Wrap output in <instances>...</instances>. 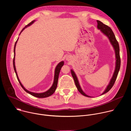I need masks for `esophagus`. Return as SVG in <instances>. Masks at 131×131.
Masks as SVG:
<instances>
[{
    "mask_svg": "<svg viewBox=\"0 0 131 131\" xmlns=\"http://www.w3.org/2000/svg\"><path fill=\"white\" fill-rule=\"evenodd\" d=\"M70 57H68V58H66V60L69 61V60H70Z\"/></svg>",
    "mask_w": 131,
    "mask_h": 131,
    "instance_id": "34e87169",
    "label": "esophagus"
}]
</instances>
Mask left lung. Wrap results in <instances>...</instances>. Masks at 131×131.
I'll use <instances>...</instances> for the list:
<instances>
[{
    "label": "left lung",
    "instance_id": "left-lung-1",
    "mask_svg": "<svg viewBox=\"0 0 131 131\" xmlns=\"http://www.w3.org/2000/svg\"><path fill=\"white\" fill-rule=\"evenodd\" d=\"M97 28L100 29L101 31L108 37L111 44L112 45V46H113L115 51L116 59V67H115V70L114 73L113 74V77H112V78L111 79L110 82H109V84L107 85L105 90L101 94V95H102L104 94L105 93L108 92L112 88V87L113 86V85L116 80L119 71L120 70V65H121V60H120V57L119 45L118 42L117 41V40L116 38V37H115L113 30H112V29L110 28V27H109L107 25L103 24L102 22H101L99 20H97ZM71 75L73 77V79L74 80V83H75L76 86L78 90L79 91V92L81 93V94H82L83 95H84L85 96L91 97V96L87 95L81 89V86L79 84L78 78L76 76V74H75V73H74V72L73 71V70L72 69H71Z\"/></svg>",
    "mask_w": 131,
    "mask_h": 131
}]
</instances>
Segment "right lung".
Segmentation results:
<instances>
[{
    "label": "right lung",
    "mask_w": 131,
    "mask_h": 131,
    "mask_svg": "<svg viewBox=\"0 0 131 131\" xmlns=\"http://www.w3.org/2000/svg\"><path fill=\"white\" fill-rule=\"evenodd\" d=\"M35 21L34 20L32 21H31L30 23H29L28 25H27L26 26H25L23 29L22 30H21V32L20 33V35L21 34V33L23 31V30H24L25 29V28H26L27 27L30 26V25H31ZM18 38H17V40L16 41L15 43V45H14V58H13V68H14V71L16 73V77H17V79L18 81V82H19L21 86L22 87V88L25 91H26L27 93H29V94L35 96V97H38V98H45V97H49L50 96H51V95H52L53 93H54V92L55 91V90L56 89H57V85H58V79H59V73H60V70L61 69V68L62 67V66L64 65V61H62L60 63H59L58 65L57 66V67H56L55 69V72H54V81H53V83L52 85V86L46 92H43V93H34V92H30L29 91H28L27 90H26L24 86L22 84L21 81H20V79H18V76H17V72H16V68H15V47H16V43L17 42V40H18Z\"/></svg>",
    "instance_id": "obj_1"
}]
</instances>
